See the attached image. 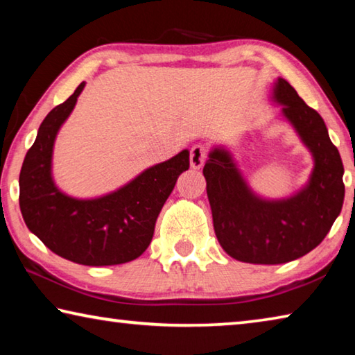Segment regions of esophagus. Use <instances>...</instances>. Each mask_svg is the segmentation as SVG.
Returning <instances> with one entry per match:
<instances>
[{"instance_id":"esophagus-1","label":"esophagus","mask_w":355,"mask_h":355,"mask_svg":"<svg viewBox=\"0 0 355 355\" xmlns=\"http://www.w3.org/2000/svg\"><path fill=\"white\" fill-rule=\"evenodd\" d=\"M207 159V150L203 148L202 146H194L191 148V153H189V163L192 169H200L205 163Z\"/></svg>"}]
</instances>
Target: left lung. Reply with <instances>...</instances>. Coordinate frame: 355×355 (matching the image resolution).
<instances>
[{
    "mask_svg": "<svg viewBox=\"0 0 355 355\" xmlns=\"http://www.w3.org/2000/svg\"><path fill=\"white\" fill-rule=\"evenodd\" d=\"M271 100L313 158L309 182L285 199L258 196L245 182L232 152L216 146L203 167L218 241L238 261L282 264L313 250L334 225L345 200L343 163L326 123L284 78Z\"/></svg>",
    "mask_w": 355,
    "mask_h": 355,
    "instance_id": "1",
    "label": "left lung"
}]
</instances>
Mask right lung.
<instances>
[{
  "instance_id": "obj_1",
  "label": "right lung",
  "mask_w": 355,
  "mask_h": 355,
  "mask_svg": "<svg viewBox=\"0 0 355 355\" xmlns=\"http://www.w3.org/2000/svg\"><path fill=\"white\" fill-rule=\"evenodd\" d=\"M86 83L48 112L20 172V209L29 232L56 255L86 266H111L141 257L155 222L180 173L189 169V150L148 167L122 188L94 199H76L53 180V148Z\"/></svg>"
}]
</instances>
